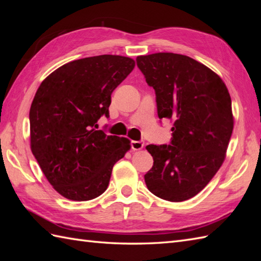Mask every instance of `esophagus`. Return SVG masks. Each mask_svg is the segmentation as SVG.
I'll list each match as a JSON object with an SVG mask.
<instances>
[{
  "label": "esophagus",
  "instance_id": "1",
  "mask_svg": "<svg viewBox=\"0 0 261 261\" xmlns=\"http://www.w3.org/2000/svg\"><path fill=\"white\" fill-rule=\"evenodd\" d=\"M130 145H131L132 150H141L143 146H145V142L143 141H131Z\"/></svg>",
  "mask_w": 261,
  "mask_h": 261
}]
</instances>
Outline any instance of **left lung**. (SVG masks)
<instances>
[{
    "label": "left lung",
    "instance_id": "1",
    "mask_svg": "<svg viewBox=\"0 0 261 261\" xmlns=\"http://www.w3.org/2000/svg\"><path fill=\"white\" fill-rule=\"evenodd\" d=\"M137 65L156 92L159 119L174 122L170 145H149L152 168L145 181L170 202L194 197L220 169L233 130L231 97L221 77L188 56L157 53Z\"/></svg>",
    "mask_w": 261,
    "mask_h": 261
}]
</instances>
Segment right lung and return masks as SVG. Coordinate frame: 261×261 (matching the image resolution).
<instances>
[{"mask_svg":"<svg viewBox=\"0 0 261 261\" xmlns=\"http://www.w3.org/2000/svg\"><path fill=\"white\" fill-rule=\"evenodd\" d=\"M135 65L116 55L77 59L39 86L29 113L31 151L64 197L81 202L101 195L114 164L130 149L126 138L96 129L102 115L109 118L111 94Z\"/></svg>","mask_w":261,"mask_h":261,"instance_id":"right-lung-1","label":"right lung"}]
</instances>
